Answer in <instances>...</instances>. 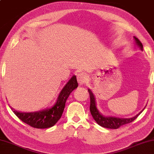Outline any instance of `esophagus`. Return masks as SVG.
<instances>
[{
  "label": "esophagus",
  "mask_w": 154,
  "mask_h": 154,
  "mask_svg": "<svg viewBox=\"0 0 154 154\" xmlns=\"http://www.w3.org/2000/svg\"><path fill=\"white\" fill-rule=\"evenodd\" d=\"M87 79V75L86 73L82 72L77 75V82L80 86H82L86 83Z\"/></svg>",
  "instance_id": "1"
}]
</instances>
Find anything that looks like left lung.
Listing matches in <instances>:
<instances>
[{"mask_svg": "<svg viewBox=\"0 0 154 154\" xmlns=\"http://www.w3.org/2000/svg\"><path fill=\"white\" fill-rule=\"evenodd\" d=\"M134 38L135 40V43H136L137 46L139 47L140 49L141 50H143V45L140 42V41L137 37H136V36H134ZM88 91L89 95H90V98H91L90 111H91L92 116H93V119L95 120V122L98 124V125L101 126V127H104V128H113V129H116V128H118L119 127L124 125L131 122L134 121L135 119L137 118V117H138L139 115L144 111V109H145V107L146 106V105L144 109L142 110L139 113H137L136 116H135L134 117H132V118H117V117H113V116H104V115L101 113L100 111L97 109L95 97V95H94L93 91H92L90 88H88Z\"/></svg>", "mask_w": 154, "mask_h": 154, "instance_id": "obj_1", "label": "left lung"}]
</instances>
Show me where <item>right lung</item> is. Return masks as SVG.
<instances>
[{
  "label": "right lung",
  "mask_w": 154,
  "mask_h": 154,
  "mask_svg": "<svg viewBox=\"0 0 154 154\" xmlns=\"http://www.w3.org/2000/svg\"><path fill=\"white\" fill-rule=\"evenodd\" d=\"M78 87V83L75 75L72 77L63 86L62 90L57 97V102L53 106L34 112H21L14 109L11 107L14 113L20 120L31 127L36 128H47L53 127L63 112L65 104L70 93Z\"/></svg>",
  "instance_id": "obj_1"
}]
</instances>
